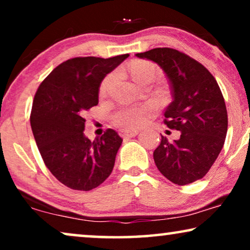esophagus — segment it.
I'll return each mask as SVG.
<instances>
[{
  "instance_id": "esophagus-1",
  "label": "esophagus",
  "mask_w": 250,
  "mask_h": 250,
  "mask_svg": "<svg viewBox=\"0 0 250 250\" xmlns=\"http://www.w3.org/2000/svg\"><path fill=\"white\" fill-rule=\"evenodd\" d=\"M119 134H121L122 138L128 139V138H133V136L138 135L139 134V131H131V129H122V131L119 132Z\"/></svg>"
}]
</instances>
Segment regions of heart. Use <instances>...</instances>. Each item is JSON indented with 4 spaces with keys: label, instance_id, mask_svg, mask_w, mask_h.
Instances as JSON below:
<instances>
[{
    "label": "heart",
    "instance_id": "b5f03b06",
    "mask_svg": "<svg viewBox=\"0 0 250 250\" xmlns=\"http://www.w3.org/2000/svg\"><path fill=\"white\" fill-rule=\"evenodd\" d=\"M129 71L133 80L139 85H143L146 83H152L158 76V70L156 66L149 61L146 60H134L129 66ZM111 81V75H109L104 80L100 87V92L104 94L108 90L109 83ZM150 109L148 107H128L122 108L116 111L112 116V121L119 127L125 129H135L143 125L146 121V115H148Z\"/></svg>",
    "mask_w": 250,
    "mask_h": 250
}]
</instances>
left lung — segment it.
<instances>
[{
	"label": "left lung",
	"instance_id": "8db88e82",
	"mask_svg": "<svg viewBox=\"0 0 250 250\" xmlns=\"http://www.w3.org/2000/svg\"><path fill=\"white\" fill-rule=\"evenodd\" d=\"M135 56L153 61L166 74L173 101L164 112V123L181 132L173 142L162 135L153 151L157 168L179 186L203 179L220 155L228 132V111L216 80L197 60L169 47Z\"/></svg>",
	"mask_w": 250,
	"mask_h": 250
}]
</instances>
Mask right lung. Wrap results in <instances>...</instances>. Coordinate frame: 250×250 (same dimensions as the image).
I'll list each match as a JSON object with an SVG mask.
<instances>
[{
  "label": "right lung",
  "instance_id": "1",
  "mask_svg": "<svg viewBox=\"0 0 250 250\" xmlns=\"http://www.w3.org/2000/svg\"><path fill=\"white\" fill-rule=\"evenodd\" d=\"M128 56L73 58L54 68L37 88L30 114L34 138L45 166L70 189L90 191L112 172L123 139L108 128L90 141L84 135V114L99 104L104 78Z\"/></svg>",
  "mask_w": 250,
  "mask_h": 250
}]
</instances>
